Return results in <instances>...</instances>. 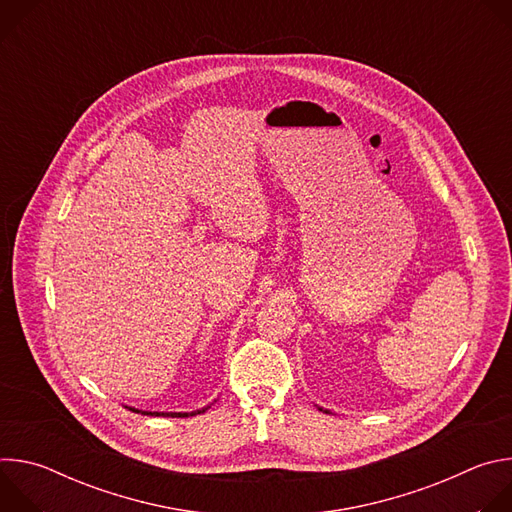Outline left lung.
Segmentation results:
<instances>
[{
  "label": "left lung",
  "instance_id": "left-lung-1",
  "mask_svg": "<svg viewBox=\"0 0 512 512\" xmlns=\"http://www.w3.org/2000/svg\"><path fill=\"white\" fill-rule=\"evenodd\" d=\"M316 407H318V405H316ZM318 409H320V411H324V413H330L328 409H322V407H318Z\"/></svg>",
  "mask_w": 512,
  "mask_h": 512
}]
</instances>
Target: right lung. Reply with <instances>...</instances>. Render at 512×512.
I'll use <instances>...</instances> for the list:
<instances>
[{"label": "right lung", "mask_w": 512, "mask_h": 512, "mask_svg": "<svg viewBox=\"0 0 512 512\" xmlns=\"http://www.w3.org/2000/svg\"><path fill=\"white\" fill-rule=\"evenodd\" d=\"M212 405V403H210ZM210 405L202 407V409H196V411H190V413H182V411H141V409H135V407H127L131 409L133 413H141V415H152V417H192V415H198V413H204L206 409H210Z\"/></svg>", "instance_id": "add662e5"}]
</instances>
